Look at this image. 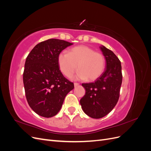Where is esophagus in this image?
<instances>
[{"label": "esophagus", "instance_id": "obj_1", "mask_svg": "<svg viewBox=\"0 0 151 151\" xmlns=\"http://www.w3.org/2000/svg\"><path fill=\"white\" fill-rule=\"evenodd\" d=\"M79 85V83H74V86H75V87H76V86H78Z\"/></svg>", "mask_w": 151, "mask_h": 151}]
</instances>
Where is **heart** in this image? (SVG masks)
<instances>
[{
  "instance_id": "1",
  "label": "heart",
  "mask_w": 151,
  "mask_h": 151,
  "mask_svg": "<svg viewBox=\"0 0 151 151\" xmlns=\"http://www.w3.org/2000/svg\"><path fill=\"white\" fill-rule=\"evenodd\" d=\"M103 55L88 46L80 45L71 48L68 53H60L58 65L62 74L70 77L77 69L78 79L95 81L101 76L105 68Z\"/></svg>"
}]
</instances>
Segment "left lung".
Wrapping results in <instances>:
<instances>
[{
    "mask_svg": "<svg viewBox=\"0 0 151 151\" xmlns=\"http://www.w3.org/2000/svg\"><path fill=\"white\" fill-rule=\"evenodd\" d=\"M106 59V69L94 83L82 84L86 94L80 100L84 112L98 119L106 116L116 104L122 83L121 62L111 50L100 47Z\"/></svg>",
    "mask_w": 151,
    "mask_h": 151,
    "instance_id": "obj_1",
    "label": "left lung"
}]
</instances>
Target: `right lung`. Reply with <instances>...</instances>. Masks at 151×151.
I'll list each match as a JSON object with an SVG mask.
<instances>
[{
	"label": "right lung",
	"mask_w": 151,
	"mask_h": 151,
	"mask_svg": "<svg viewBox=\"0 0 151 151\" xmlns=\"http://www.w3.org/2000/svg\"><path fill=\"white\" fill-rule=\"evenodd\" d=\"M72 45L64 40L49 39L36 45L26 58L23 72L26 98L40 116L56 115L66 95L74 88L58 65V55Z\"/></svg>",
	"instance_id": "add662e5"
}]
</instances>
